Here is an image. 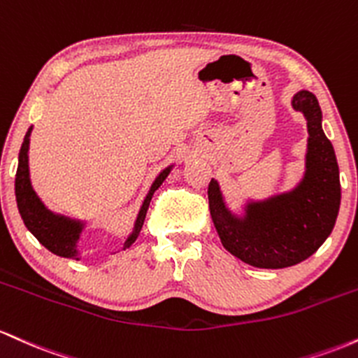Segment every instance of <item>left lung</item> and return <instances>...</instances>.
Masks as SVG:
<instances>
[{"mask_svg":"<svg viewBox=\"0 0 358 358\" xmlns=\"http://www.w3.org/2000/svg\"><path fill=\"white\" fill-rule=\"evenodd\" d=\"M306 120L304 172L289 191L245 199L238 210L227 203L218 179L208 186L210 213L223 247L259 268H284L311 257L330 236L340 210V172L335 150L321 127V108L313 92L291 98Z\"/></svg>","mask_w":358,"mask_h":358,"instance_id":"obj_1","label":"left lung"}]
</instances>
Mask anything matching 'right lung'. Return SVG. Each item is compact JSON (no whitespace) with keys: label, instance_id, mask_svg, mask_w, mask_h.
<instances>
[{"label":"right lung","instance_id":"right-lung-1","mask_svg":"<svg viewBox=\"0 0 358 358\" xmlns=\"http://www.w3.org/2000/svg\"><path fill=\"white\" fill-rule=\"evenodd\" d=\"M34 127L28 128L25 138H23L22 148L18 154V169H17V178H15V196H17V206L20 215H22L23 223L28 228V231L38 240L47 250L52 254L64 257V259L79 260L81 259V250H79V242H81L83 231L90 223L86 220L71 218V216L60 215L49 210L38 194L35 192L34 186H31L30 179V166H28V150H30V135ZM176 164H171L166 169L159 172L157 178L152 182L150 189H148L147 196L142 201L138 215H136L134 228H131L130 235L127 236L125 245L123 248L130 247L131 243L138 238L140 230L143 227V220H145L148 204H150L152 196L154 192L162 186V182L171 174Z\"/></svg>","mask_w":358,"mask_h":358}]
</instances>
